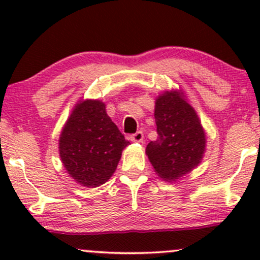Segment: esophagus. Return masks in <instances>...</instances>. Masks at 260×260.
Masks as SVG:
<instances>
[{"mask_svg": "<svg viewBox=\"0 0 260 260\" xmlns=\"http://www.w3.org/2000/svg\"><path fill=\"white\" fill-rule=\"evenodd\" d=\"M143 138H144V134H143L142 131H138V132H136L131 136V140H132V142H137V143L142 142Z\"/></svg>", "mask_w": 260, "mask_h": 260, "instance_id": "1", "label": "esophagus"}]
</instances>
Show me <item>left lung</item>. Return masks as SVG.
Listing matches in <instances>:
<instances>
[{
  "mask_svg": "<svg viewBox=\"0 0 260 260\" xmlns=\"http://www.w3.org/2000/svg\"><path fill=\"white\" fill-rule=\"evenodd\" d=\"M157 139L147 155L161 178L176 181L201 162L205 133L193 107L177 91H166L155 103Z\"/></svg>",
  "mask_w": 260,
  "mask_h": 260,
  "instance_id": "8db88e82",
  "label": "left lung"
}]
</instances>
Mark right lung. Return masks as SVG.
I'll return each instance as SVG.
<instances>
[{"label":"right lung","instance_id":"add662e5","mask_svg":"<svg viewBox=\"0 0 260 260\" xmlns=\"http://www.w3.org/2000/svg\"><path fill=\"white\" fill-rule=\"evenodd\" d=\"M129 144L99 100L79 103L59 137V156L82 186L94 188L111 177L123 148Z\"/></svg>","mask_w":260,"mask_h":260}]
</instances>
